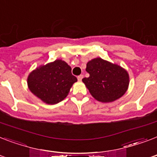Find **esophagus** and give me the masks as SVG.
Returning <instances> with one entry per match:
<instances>
[{"label": "esophagus", "instance_id": "esophagus-1", "mask_svg": "<svg viewBox=\"0 0 157 157\" xmlns=\"http://www.w3.org/2000/svg\"><path fill=\"white\" fill-rule=\"evenodd\" d=\"M83 76H83V75H80V76H77V79H78V81H81V80H82V79H83Z\"/></svg>", "mask_w": 157, "mask_h": 157}]
</instances>
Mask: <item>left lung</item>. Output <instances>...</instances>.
Here are the masks:
<instances>
[{"label": "left lung", "mask_w": 157, "mask_h": 157, "mask_svg": "<svg viewBox=\"0 0 157 157\" xmlns=\"http://www.w3.org/2000/svg\"><path fill=\"white\" fill-rule=\"evenodd\" d=\"M86 71L90 76L83 78L82 81L92 96L99 101H114L127 91L129 76L120 66L96 58L88 62Z\"/></svg>", "instance_id": "left-lung-1"}]
</instances>
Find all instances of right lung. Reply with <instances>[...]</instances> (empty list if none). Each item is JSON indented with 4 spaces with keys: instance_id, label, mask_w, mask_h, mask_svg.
Here are the masks:
<instances>
[{
    "instance_id": "right-lung-1",
    "label": "right lung",
    "mask_w": 157,
    "mask_h": 157,
    "mask_svg": "<svg viewBox=\"0 0 157 157\" xmlns=\"http://www.w3.org/2000/svg\"><path fill=\"white\" fill-rule=\"evenodd\" d=\"M76 81L71 67L57 59L34 70L28 76L27 84L30 91L43 101L56 104L65 98Z\"/></svg>"
}]
</instances>
